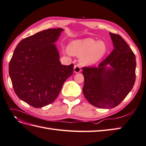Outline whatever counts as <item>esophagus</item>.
<instances>
[{"mask_svg":"<svg viewBox=\"0 0 146 146\" xmlns=\"http://www.w3.org/2000/svg\"><path fill=\"white\" fill-rule=\"evenodd\" d=\"M74 71L75 73H79L81 71V69H80V67L79 65H76V66H74Z\"/></svg>","mask_w":146,"mask_h":146,"instance_id":"34e87169","label":"esophagus"}]
</instances>
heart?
I'll return each instance as SVG.
<instances>
[{"instance_id": "b5f03b06", "label": "heart", "mask_w": 146, "mask_h": 146, "mask_svg": "<svg viewBox=\"0 0 146 146\" xmlns=\"http://www.w3.org/2000/svg\"><path fill=\"white\" fill-rule=\"evenodd\" d=\"M67 52L80 56V64L89 66L96 63L104 56L107 46L104 41H97L92 38L77 39L70 42Z\"/></svg>"}]
</instances>
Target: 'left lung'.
<instances>
[{"mask_svg":"<svg viewBox=\"0 0 146 146\" xmlns=\"http://www.w3.org/2000/svg\"><path fill=\"white\" fill-rule=\"evenodd\" d=\"M114 48L97 67H83V94L90 104L99 108L117 106L133 87L135 56L121 35L110 32Z\"/></svg>","mask_w":146,"mask_h":146,"instance_id":"1","label":"left lung"}]
</instances>
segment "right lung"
I'll return each mask as SVG.
<instances>
[{"instance_id":"right-lung-1","label":"right lung","mask_w":146,"mask_h":146,"mask_svg":"<svg viewBox=\"0 0 146 146\" xmlns=\"http://www.w3.org/2000/svg\"><path fill=\"white\" fill-rule=\"evenodd\" d=\"M62 28L49 29L22 39L15 48L9 72L18 98L34 108L53 102L74 64L62 65L56 44Z\"/></svg>"}]
</instances>
